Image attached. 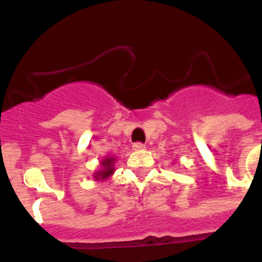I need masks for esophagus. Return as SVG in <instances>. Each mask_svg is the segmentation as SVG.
<instances>
[{
    "label": "esophagus",
    "mask_w": 262,
    "mask_h": 262,
    "mask_svg": "<svg viewBox=\"0 0 262 262\" xmlns=\"http://www.w3.org/2000/svg\"><path fill=\"white\" fill-rule=\"evenodd\" d=\"M133 148L135 149V151H142V149H144L145 145L143 144V143H134Z\"/></svg>",
    "instance_id": "obj_1"
}]
</instances>
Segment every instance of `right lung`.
Returning <instances> with one entry per match:
<instances>
[{
    "label": "right lung",
    "mask_w": 262,
    "mask_h": 262,
    "mask_svg": "<svg viewBox=\"0 0 262 262\" xmlns=\"http://www.w3.org/2000/svg\"><path fill=\"white\" fill-rule=\"evenodd\" d=\"M114 164H115V159L114 157H105V159L101 161V169L97 170L94 173V178H96L97 181H102V180H106L107 177H110L113 173H114Z\"/></svg>",
    "instance_id": "obj_1"
}]
</instances>
